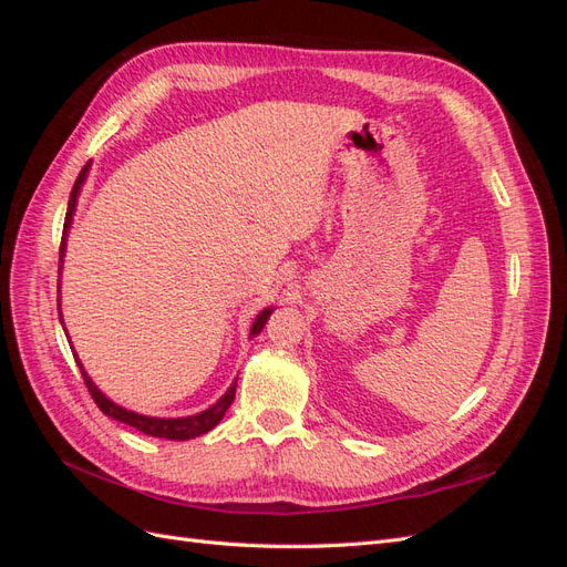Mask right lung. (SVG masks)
I'll use <instances>...</instances> for the list:
<instances>
[{"label":"right lung","instance_id":"obj_1","mask_svg":"<svg viewBox=\"0 0 567 567\" xmlns=\"http://www.w3.org/2000/svg\"><path fill=\"white\" fill-rule=\"evenodd\" d=\"M87 169H90V163L80 169V175H78L75 186H73V192H71V200H68V213H65L63 236H61V257H63V248H65V231H68V227H71V219H73V213H75V203H78L80 186H82L84 177H87ZM269 315H271V310H265V312L257 315V319L252 321L250 336H257V333L262 331V326L267 323ZM75 359H78V357H75ZM78 367H80V371H82L84 385H87V390H90V394H92V400L96 402V406H99L101 411H104L106 416H111V419H115V421H120V423H125V425H132V427H136V431H142V433H146V435L165 437V440H192V437H198V435H203V433L213 431V427L221 421V416L227 414V409L231 406L234 394H236V381H234L231 388H229L225 394H221V400H219L217 404H213L210 409L200 411V414H196V416H186V419H151V416L134 414V411H127V409H123V406L113 404V402L106 398V394H101L99 388L90 381V375L84 373V369H82L80 362H78Z\"/></svg>","mask_w":567,"mask_h":567}]
</instances>
